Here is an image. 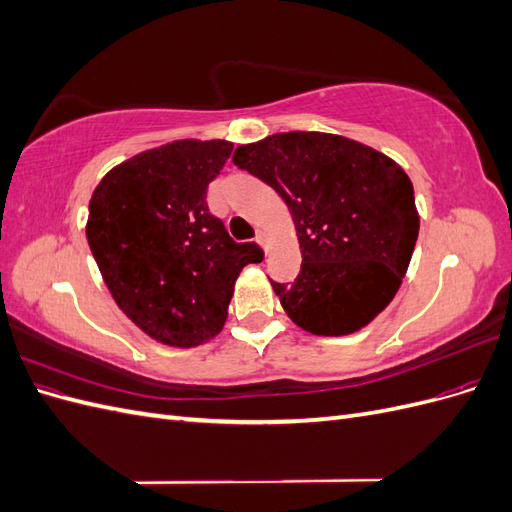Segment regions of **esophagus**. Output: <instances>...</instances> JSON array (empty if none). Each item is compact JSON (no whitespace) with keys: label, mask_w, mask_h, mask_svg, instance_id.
Segmentation results:
<instances>
[{"label":"esophagus","mask_w":512,"mask_h":512,"mask_svg":"<svg viewBox=\"0 0 512 512\" xmlns=\"http://www.w3.org/2000/svg\"><path fill=\"white\" fill-rule=\"evenodd\" d=\"M256 241L262 245V250L269 254V232L267 230H256Z\"/></svg>","instance_id":"esophagus-1"}]
</instances>
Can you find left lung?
<instances>
[{"instance_id":"obj_1","label":"left lung","mask_w":512,"mask_h":512,"mask_svg":"<svg viewBox=\"0 0 512 512\" xmlns=\"http://www.w3.org/2000/svg\"><path fill=\"white\" fill-rule=\"evenodd\" d=\"M239 168L282 196L301 247L292 286L271 282L288 318L312 335L361 331L393 301L418 237L412 181L352 138L280 132L241 145Z\"/></svg>"}]
</instances>
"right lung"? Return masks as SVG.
I'll list each match as a JSON object with an SVG mask.
<instances>
[{
    "label": "right lung",
    "mask_w": 512,
    "mask_h": 512,
    "mask_svg": "<svg viewBox=\"0 0 512 512\" xmlns=\"http://www.w3.org/2000/svg\"><path fill=\"white\" fill-rule=\"evenodd\" d=\"M228 141L166 143L108 170L89 200L87 241L115 303L166 346L192 348L224 327L235 282L262 260L209 213L207 188Z\"/></svg>",
    "instance_id": "add662e5"
}]
</instances>
